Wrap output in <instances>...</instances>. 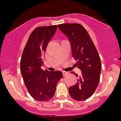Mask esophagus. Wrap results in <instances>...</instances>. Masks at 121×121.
<instances>
[{"mask_svg":"<svg viewBox=\"0 0 121 121\" xmlns=\"http://www.w3.org/2000/svg\"><path fill=\"white\" fill-rule=\"evenodd\" d=\"M67 74H68V72H66V71H62V74L63 76H65V75H67Z\"/></svg>","mask_w":121,"mask_h":121,"instance_id":"34e87169","label":"esophagus"}]
</instances>
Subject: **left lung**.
I'll return each instance as SVG.
<instances>
[{"label": "left lung", "mask_w": 121, "mask_h": 121, "mask_svg": "<svg viewBox=\"0 0 121 121\" xmlns=\"http://www.w3.org/2000/svg\"><path fill=\"white\" fill-rule=\"evenodd\" d=\"M57 27L70 41L73 56L77 61L76 65L82 72L78 82L70 86L68 92L74 100H86L92 96L99 84L101 63L98 51L88 32L81 25L63 23Z\"/></svg>", "instance_id": "obj_1"}]
</instances>
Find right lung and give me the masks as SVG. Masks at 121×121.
I'll return each mask as SVG.
<instances>
[{"instance_id":"add662e5","label":"right lung","mask_w":121,"mask_h":121,"mask_svg":"<svg viewBox=\"0 0 121 121\" xmlns=\"http://www.w3.org/2000/svg\"><path fill=\"white\" fill-rule=\"evenodd\" d=\"M57 30L56 25L35 28L28 38L21 60V71L29 93L35 100L47 101L54 96L61 71H43L42 57L49 41Z\"/></svg>"}]
</instances>
